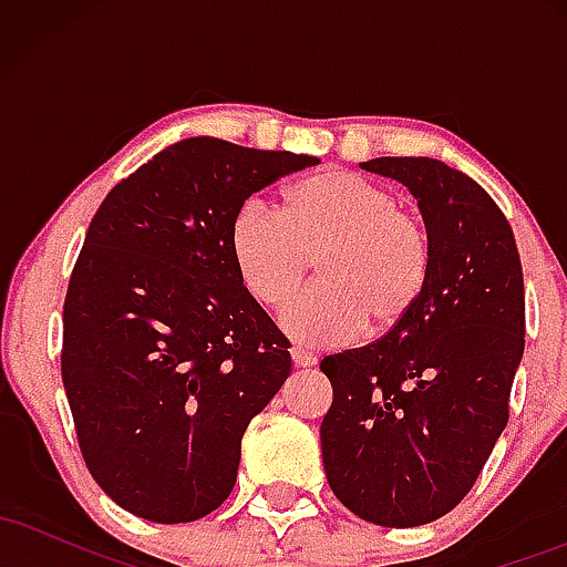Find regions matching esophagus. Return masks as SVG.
<instances>
[{
	"instance_id": "34e87169",
	"label": "esophagus",
	"mask_w": 567,
	"mask_h": 567,
	"mask_svg": "<svg viewBox=\"0 0 567 567\" xmlns=\"http://www.w3.org/2000/svg\"><path fill=\"white\" fill-rule=\"evenodd\" d=\"M290 357H292V362H296V368H311V365H317V357L311 354V351L290 349Z\"/></svg>"
}]
</instances>
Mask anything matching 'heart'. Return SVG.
Wrapping results in <instances>:
<instances>
[{"instance_id":"1","label":"heart","mask_w":567,"mask_h":567,"mask_svg":"<svg viewBox=\"0 0 567 567\" xmlns=\"http://www.w3.org/2000/svg\"><path fill=\"white\" fill-rule=\"evenodd\" d=\"M234 269L266 309H282L309 275L320 282L285 311L303 347H343L360 333L386 336L424 298L432 247L424 224L396 207L386 186L324 167L282 192V216L258 202L234 213Z\"/></svg>"}]
</instances>
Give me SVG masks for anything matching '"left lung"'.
<instances>
[{
  "label": "left lung",
  "instance_id": "8db88e82",
  "mask_svg": "<svg viewBox=\"0 0 567 567\" xmlns=\"http://www.w3.org/2000/svg\"><path fill=\"white\" fill-rule=\"evenodd\" d=\"M360 167L400 181L419 202L432 271L400 328L322 360L333 383L322 464L357 517L415 528L472 491L509 421L525 349L523 266L509 220L466 173L429 157Z\"/></svg>",
  "mask_w": 567,
  "mask_h": 567
}]
</instances>
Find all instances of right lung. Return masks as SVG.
<instances>
[{"mask_svg": "<svg viewBox=\"0 0 567 567\" xmlns=\"http://www.w3.org/2000/svg\"><path fill=\"white\" fill-rule=\"evenodd\" d=\"M317 162L186 138L90 220L63 303V389L90 474L135 517L192 523L229 498L245 429L290 375L229 226L250 194Z\"/></svg>", "mask_w": 567, "mask_h": 567, "instance_id": "add662e5", "label": "right lung"}]
</instances>
